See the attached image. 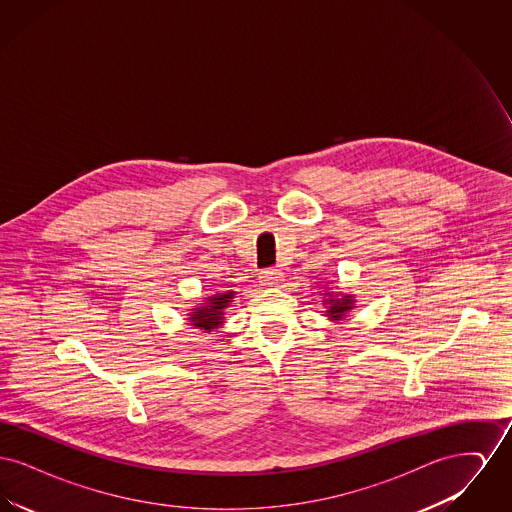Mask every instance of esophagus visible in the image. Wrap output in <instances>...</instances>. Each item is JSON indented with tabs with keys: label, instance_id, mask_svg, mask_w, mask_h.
Instances as JSON below:
<instances>
[{
	"label": "esophagus",
	"instance_id": "34e87169",
	"mask_svg": "<svg viewBox=\"0 0 512 512\" xmlns=\"http://www.w3.org/2000/svg\"><path fill=\"white\" fill-rule=\"evenodd\" d=\"M284 280V272L280 270V268H267V270H263L261 274H259V282L263 284V286H278L280 282Z\"/></svg>",
	"mask_w": 512,
	"mask_h": 512
}]
</instances>
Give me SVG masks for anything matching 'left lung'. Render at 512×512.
I'll use <instances>...</instances> for the list:
<instances>
[{"instance_id":"obj_1","label":"left lung","mask_w":512,"mask_h":512,"mask_svg":"<svg viewBox=\"0 0 512 512\" xmlns=\"http://www.w3.org/2000/svg\"><path fill=\"white\" fill-rule=\"evenodd\" d=\"M326 303H330L328 315H330L332 320H340L349 309H353V299H351V295H343L340 299H328Z\"/></svg>"}]
</instances>
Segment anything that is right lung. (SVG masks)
<instances>
[{"label": "right lung", "instance_id": "add662e5", "mask_svg": "<svg viewBox=\"0 0 512 512\" xmlns=\"http://www.w3.org/2000/svg\"><path fill=\"white\" fill-rule=\"evenodd\" d=\"M234 293H217L213 297L207 299V305L205 307H197L192 309L194 313L190 315V322L194 324L195 328L199 330H205V332H211L213 328H217L219 324L224 322V309L230 305Z\"/></svg>", "mask_w": 512, "mask_h": 512}]
</instances>
